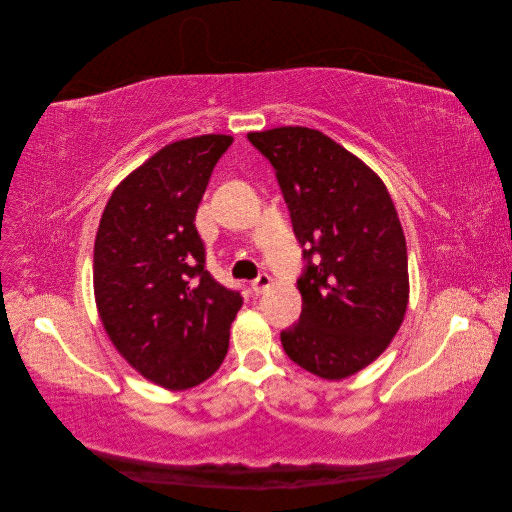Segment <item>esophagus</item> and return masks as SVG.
Masks as SVG:
<instances>
[{"mask_svg":"<svg viewBox=\"0 0 512 512\" xmlns=\"http://www.w3.org/2000/svg\"><path fill=\"white\" fill-rule=\"evenodd\" d=\"M269 286H271V275H269V273H260V275L256 277V280L252 282V290H254L256 294H262Z\"/></svg>","mask_w":512,"mask_h":512,"instance_id":"34e87169","label":"esophagus"}]
</instances>
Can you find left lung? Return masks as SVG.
<instances>
[{"mask_svg": "<svg viewBox=\"0 0 512 512\" xmlns=\"http://www.w3.org/2000/svg\"><path fill=\"white\" fill-rule=\"evenodd\" d=\"M247 141L275 168L303 247V309L282 346L320 378H348L386 350L408 307L406 237L393 200L374 170L318 130L273 128Z\"/></svg>", "mask_w": 512, "mask_h": 512, "instance_id": "left-lung-1", "label": "left lung"}]
</instances>
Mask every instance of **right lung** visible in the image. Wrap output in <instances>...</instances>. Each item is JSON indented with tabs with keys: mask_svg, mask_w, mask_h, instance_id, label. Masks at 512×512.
<instances>
[{
	"mask_svg": "<svg viewBox=\"0 0 512 512\" xmlns=\"http://www.w3.org/2000/svg\"><path fill=\"white\" fill-rule=\"evenodd\" d=\"M232 136L166 145L123 179L102 213L94 290L104 329L136 371L170 391L207 380L228 352L239 290L207 271L196 211Z\"/></svg>",
	"mask_w": 512,
	"mask_h": 512,
	"instance_id": "add662e5",
	"label": "right lung"
}]
</instances>
